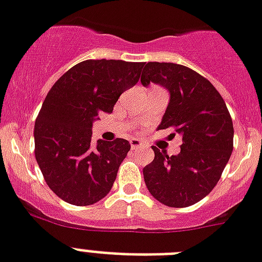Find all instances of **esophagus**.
Returning a JSON list of instances; mask_svg holds the SVG:
<instances>
[{
    "mask_svg": "<svg viewBox=\"0 0 262 262\" xmlns=\"http://www.w3.org/2000/svg\"><path fill=\"white\" fill-rule=\"evenodd\" d=\"M130 148H132V150H137V149L144 148V145H142V142L140 141V140H137V138H132Z\"/></svg>",
    "mask_w": 262,
    "mask_h": 262,
    "instance_id": "34e87169",
    "label": "esophagus"
}]
</instances>
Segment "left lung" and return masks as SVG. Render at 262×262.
I'll return each instance as SVG.
<instances>
[{
  "mask_svg": "<svg viewBox=\"0 0 262 262\" xmlns=\"http://www.w3.org/2000/svg\"><path fill=\"white\" fill-rule=\"evenodd\" d=\"M161 85L169 104L158 129L181 136V151L169 157L153 146L155 160L144 168V180L157 201L186 208L212 192L233 150V122L225 101L194 70L172 62L145 63L141 83Z\"/></svg>",
  "mask_w": 262,
  "mask_h": 262,
  "instance_id": "1",
  "label": "left lung"
}]
</instances>
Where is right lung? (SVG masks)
<instances>
[{"mask_svg":"<svg viewBox=\"0 0 262 262\" xmlns=\"http://www.w3.org/2000/svg\"><path fill=\"white\" fill-rule=\"evenodd\" d=\"M144 65L82 61L49 90L34 125V153L48 186L63 201L86 206L111 192L130 144L116 138L93 146L92 127L98 114L112 113L121 94L138 82Z\"/></svg>","mask_w":262,"mask_h":262,"instance_id":"1","label":"right lung"}]
</instances>
